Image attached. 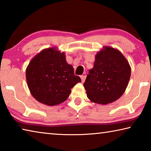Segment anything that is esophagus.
I'll list each match as a JSON object with an SVG mask.
<instances>
[{"label": "esophagus", "mask_w": 151, "mask_h": 151, "mask_svg": "<svg viewBox=\"0 0 151 151\" xmlns=\"http://www.w3.org/2000/svg\"><path fill=\"white\" fill-rule=\"evenodd\" d=\"M81 81L83 83L85 81V79H86V76L85 75H82L81 76Z\"/></svg>", "instance_id": "34e87169"}]
</instances>
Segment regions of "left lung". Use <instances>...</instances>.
Listing matches in <instances>:
<instances>
[{
	"instance_id": "obj_1",
	"label": "left lung",
	"mask_w": 151,
	"mask_h": 151,
	"mask_svg": "<svg viewBox=\"0 0 151 151\" xmlns=\"http://www.w3.org/2000/svg\"><path fill=\"white\" fill-rule=\"evenodd\" d=\"M131 72L124 55L116 48L104 46L95 55L94 67L84 83L88 99L100 104L118 100L126 90Z\"/></svg>"
}]
</instances>
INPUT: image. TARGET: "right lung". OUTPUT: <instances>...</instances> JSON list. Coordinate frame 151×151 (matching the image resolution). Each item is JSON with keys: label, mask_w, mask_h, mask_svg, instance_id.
<instances>
[{"label": "right lung", "mask_w": 151, "mask_h": 151, "mask_svg": "<svg viewBox=\"0 0 151 151\" xmlns=\"http://www.w3.org/2000/svg\"><path fill=\"white\" fill-rule=\"evenodd\" d=\"M28 87L39 103L55 106L65 102L71 88L81 79L75 75L72 65L66 60L65 52L50 47L32 58L26 69Z\"/></svg>", "instance_id": "1"}]
</instances>
